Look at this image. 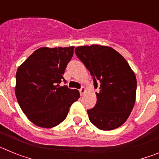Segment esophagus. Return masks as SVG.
I'll list each match as a JSON object with an SVG mask.
<instances>
[{
	"label": "esophagus",
	"instance_id": "obj_1",
	"mask_svg": "<svg viewBox=\"0 0 159 159\" xmlns=\"http://www.w3.org/2000/svg\"><path fill=\"white\" fill-rule=\"evenodd\" d=\"M85 92H86V88H84V87H82V88L80 89V93L81 95H84V94L85 93Z\"/></svg>",
	"mask_w": 159,
	"mask_h": 159
}]
</instances>
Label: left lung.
<instances>
[{
  "mask_svg": "<svg viewBox=\"0 0 159 159\" xmlns=\"http://www.w3.org/2000/svg\"><path fill=\"white\" fill-rule=\"evenodd\" d=\"M75 55L99 87L97 102L88 109L90 121L97 128L110 130L120 127L130 116L135 102L137 81L123 56L107 46L77 47Z\"/></svg>",
  "mask_w": 159,
  "mask_h": 159,
  "instance_id": "8db88e82",
  "label": "left lung"
}]
</instances>
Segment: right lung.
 Masks as SVG:
<instances>
[{"mask_svg":"<svg viewBox=\"0 0 159 159\" xmlns=\"http://www.w3.org/2000/svg\"><path fill=\"white\" fill-rule=\"evenodd\" d=\"M74 47L40 48L18 67L16 99L31 122L50 128L62 123L80 92L60 84L66 80L64 71L74 53Z\"/></svg>","mask_w":159,"mask_h":159,"instance_id":"add662e5","label":"right lung"}]
</instances>
